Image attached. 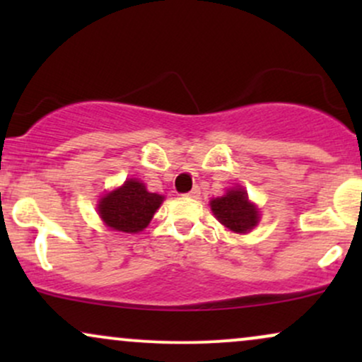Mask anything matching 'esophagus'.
I'll use <instances>...</instances> for the list:
<instances>
[{
	"instance_id": "34e87169",
	"label": "esophagus",
	"mask_w": 362,
	"mask_h": 362,
	"mask_svg": "<svg viewBox=\"0 0 362 362\" xmlns=\"http://www.w3.org/2000/svg\"><path fill=\"white\" fill-rule=\"evenodd\" d=\"M199 194H201V192H199V189H192V190H190V192L185 194V197L195 199V197H199Z\"/></svg>"
}]
</instances>
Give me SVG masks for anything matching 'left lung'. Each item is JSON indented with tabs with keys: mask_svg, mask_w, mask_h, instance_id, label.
Segmentation results:
<instances>
[{
	"mask_svg": "<svg viewBox=\"0 0 362 362\" xmlns=\"http://www.w3.org/2000/svg\"><path fill=\"white\" fill-rule=\"evenodd\" d=\"M216 219L235 233H248L259 223L260 214L255 204L248 201L242 187L228 189V192L209 202Z\"/></svg>",
	"mask_w": 362,
	"mask_h": 362,
	"instance_id": "8db88e82",
	"label": "left lung"
}]
</instances>
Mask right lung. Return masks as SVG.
<instances>
[{"label": "right lung", "instance_id": "add662e5", "mask_svg": "<svg viewBox=\"0 0 362 362\" xmlns=\"http://www.w3.org/2000/svg\"><path fill=\"white\" fill-rule=\"evenodd\" d=\"M163 199V195L148 192L143 182L129 178L98 201V214L112 230L139 233L151 221Z\"/></svg>", "mask_w": 362, "mask_h": 362}]
</instances>
